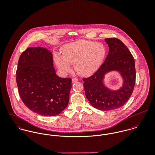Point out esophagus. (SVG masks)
<instances>
[{
    "label": "esophagus",
    "instance_id": "obj_1",
    "mask_svg": "<svg viewBox=\"0 0 155 155\" xmlns=\"http://www.w3.org/2000/svg\"><path fill=\"white\" fill-rule=\"evenodd\" d=\"M78 81V79H76V78H73V79H72V82H73V83L77 82Z\"/></svg>",
    "mask_w": 155,
    "mask_h": 155
}]
</instances>
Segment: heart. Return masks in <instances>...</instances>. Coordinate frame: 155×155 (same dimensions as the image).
I'll list each match as a JSON object with an SVG mask.
<instances>
[{"instance_id": "b5f03b06", "label": "heart", "mask_w": 155, "mask_h": 155, "mask_svg": "<svg viewBox=\"0 0 155 155\" xmlns=\"http://www.w3.org/2000/svg\"><path fill=\"white\" fill-rule=\"evenodd\" d=\"M106 52L103 45L82 40L65 45L62 48L61 55L55 54L54 60L56 66L64 73H70L71 71L70 65H74L79 75L85 76L98 69Z\"/></svg>"}]
</instances>
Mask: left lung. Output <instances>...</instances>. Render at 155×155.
<instances>
[{"instance_id": "obj_1", "label": "left lung", "mask_w": 155, "mask_h": 155, "mask_svg": "<svg viewBox=\"0 0 155 155\" xmlns=\"http://www.w3.org/2000/svg\"><path fill=\"white\" fill-rule=\"evenodd\" d=\"M109 53L104 63L91 76L83 79L85 95L94 108L111 110L123 106L130 98L135 82V61L128 48L117 38L105 39ZM117 71L123 79L122 86L110 90L104 84L105 76Z\"/></svg>"}]
</instances>
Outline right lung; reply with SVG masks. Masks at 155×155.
I'll use <instances>...</instances> for the list:
<instances>
[{
	"instance_id": "add662e5",
	"label": "right lung",
	"mask_w": 155,
	"mask_h": 155,
	"mask_svg": "<svg viewBox=\"0 0 155 155\" xmlns=\"http://www.w3.org/2000/svg\"><path fill=\"white\" fill-rule=\"evenodd\" d=\"M19 94L30 110L45 116L59 114L69 101L71 79L56 74L52 52L30 47L20 57L16 73Z\"/></svg>"
}]
</instances>
